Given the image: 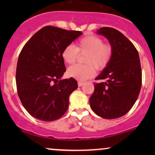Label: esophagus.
<instances>
[{
  "mask_svg": "<svg viewBox=\"0 0 155 155\" xmlns=\"http://www.w3.org/2000/svg\"><path fill=\"white\" fill-rule=\"evenodd\" d=\"M83 84H84V82H82V81H79V82H78V86L79 87H81Z\"/></svg>",
  "mask_w": 155,
  "mask_h": 155,
  "instance_id": "obj_1",
  "label": "esophagus"
}]
</instances>
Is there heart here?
Masks as SVG:
<instances>
[{
	"mask_svg": "<svg viewBox=\"0 0 155 155\" xmlns=\"http://www.w3.org/2000/svg\"><path fill=\"white\" fill-rule=\"evenodd\" d=\"M79 53L87 54L85 57L86 65H75L68 69L70 77L81 80L90 79L95 74L96 68L103 70L108 65L112 56V47L110 44H104V40L94 35H89L80 38L77 47L68 44L62 51V58L68 65L75 63Z\"/></svg>",
	"mask_w": 155,
	"mask_h": 155,
	"instance_id": "b5f03b06",
	"label": "heart"
}]
</instances>
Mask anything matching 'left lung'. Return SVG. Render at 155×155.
I'll use <instances>...</instances> for the list:
<instances>
[{
	"label": "left lung",
	"instance_id": "1",
	"mask_svg": "<svg viewBox=\"0 0 155 155\" xmlns=\"http://www.w3.org/2000/svg\"><path fill=\"white\" fill-rule=\"evenodd\" d=\"M97 33L109 41L112 56L95 79L106 81L94 83L90 106L103 118H119L131 109L139 95L142 83L139 55L132 42L114 28L104 27Z\"/></svg>",
	"mask_w": 155,
	"mask_h": 155
}]
</instances>
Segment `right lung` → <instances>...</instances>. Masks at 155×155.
I'll use <instances>...</instances> for the list:
<instances>
[{
	"mask_svg": "<svg viewBox=\"0 0 155 155\" xmlns=\"http://www.w3.org/2000/svg\"><path fill=\"white\" fill-rule=\"evenodd\" d=\"M81 31L48 25L23 47L17 61V93L27 111L39 120L51 122L67 111L69 96L78 87L74 78L61 79L65 69L62 51Z\"/></svg>",
	"mask_w": 155,
	"mask_h": 155,
	"instance_id": "add662e5",
	"label": "right lung"
}]
</instances>
